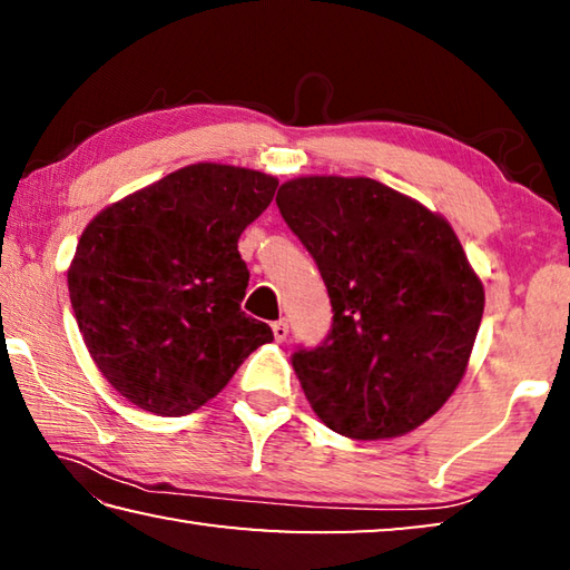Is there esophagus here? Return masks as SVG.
<instances>
[{
  "label": "esophagus",
  "instance_id": "34e87169",
  "mask_svg": "<svg viewBox=\"0 0 570 570\" xmlns=\"http://www.w3.org/2000/svg\"><path fill=\"white\" fill-rule=\"evenodd\" d=\"M272 332H274V340H276V342H286V336H288V324H286L284 320H278V322H274V324H272Z\"/></svg>",
  "mask_w": 570,
  "mask_h": 570
}]
</instances>
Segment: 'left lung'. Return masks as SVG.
I'll return each instance as SVG.
<instances>
[{
    "mask_svg": "<svg viewBox=\"0 0 570 570\" xmlns=\"http://www.w3.org/2000/svg\"><path fill=\"white\" fill-rule=\"evenodd\" d=\"M276 206L334 312L330 336L292 356L316 417L354 440L420 428L465 374L485 308L455 230L372 178L286 180Z\"/></svg>",
    "mask_w": 570,
    "mask_h": 570,
    "instance_id": "left-lung-1",
    "label": "left lung"
}]
</instances>
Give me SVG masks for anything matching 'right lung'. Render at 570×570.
<instances>
[{
	"label": "right lung",
	"mask_w": 570,
	"mask_h": 570,
	"mask_svg": "<svg viewBox=\"0 0 570 570\" xmlns=\"http://www.w3.org/2000/svg\"><path fill=\"white\" fill-rule=\"evenodd\" d=\"M266 173L196 163L108 206L67 272L85 346L125 400L180 417L214 400L272 326L240 312L238 238L274 200Z\"/></svg>",
	"instance_id": "right-lung-1"
}]
</instances>
